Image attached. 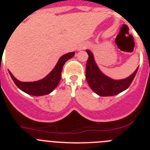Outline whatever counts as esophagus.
Returning a JSON list of instances; mask_svg holds the SVG:
<instances>
[{
  "label": "esophagus",
  "instance_id": "obj_1",
  "mask_svg": "<svg viewBox=\"0 0 150 150\" xmlns=\"http://www.w3.org/2000/svg\"><path fill=\"white\" fill-rule=\"evenodd\" d=\"M86 45H82V46H80L79 47V50H83V49H85L86 48Z\"/></svg>",
  "mask_w": 150,
  "mask_h": 150
}]
</instances>
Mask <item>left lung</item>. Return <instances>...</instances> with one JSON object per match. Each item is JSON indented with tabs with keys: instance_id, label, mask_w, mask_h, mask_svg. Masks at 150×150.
Returning a JSON list of instances; mask_svg holds the SVG:
<instances>
[{
	"instance_id": "left-lung-1",
	"label": "left lung",
	"mask_w": 150,
	"mask_h": 150,
	"mask_svg": "<svg viewBox=\"0 0 150 150\" xmlns=\"http://www.w3.org/2000/svg\"><path fill=\"white\" fill-rule=\"evenodd\" d=\"M88 55L86 69V77L90 88L100 96H112L127 89L133 81L137 72V69L128 78L114 80L102 74L95 64L92 53L86 50Z\"/></svg>"
}]
</instances>
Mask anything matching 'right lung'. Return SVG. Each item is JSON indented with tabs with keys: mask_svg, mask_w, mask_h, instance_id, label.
<instances>
[{
	"mask_svg": "<svg viewBox=\"0 0 150 150\" xmlns=\"http://www.w3.org/2000/svg\"><path fill=\"white\" fill-rule=\"evenodd\" d=\"M75 52H69L62 55L59 59V62L54 67V69L50 74L43 79L36 82H20L13 76L10 71H9L13 82L15 83L17 87L25 93L34 96H42L48 95L53 91L59 85L62 77V71L63 66L68 59H71L74 55Z\"/></svg>",
	"mask_w": 150,
	"mask_h": 150,
	"instance_id": "right-lung-1",
	"label": "right lung"
}]
</instances>
